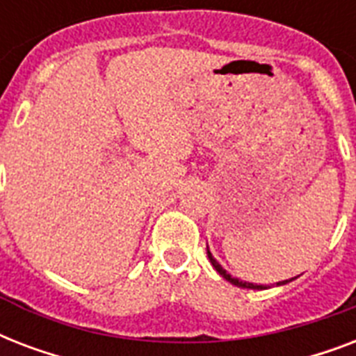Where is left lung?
I'll use <instances>...</instances> for the list:
<instances>
[{
    "instance_id": "left-lung-1",
    "label": "left lung",
    "mask_w": 356,
    "mask_h": 356,
    "mask_svg": "<svg viewBox=\"0 0 356 356\" xmlns=\"http://www.w3.org/2000/svg\"><path fill=\"white\" fill-rule=\"evenodd\" d=\"M207 254H209V260H211V264L214 266V270H216L218 273H220V275H222L223 279H225V281H229V282H231V284H234V286H238V288H253V290H264V288H266L264 284H253V282L240 281V279H236V277L229 275L227 271H225L222 268V264H220V262H218V260L214 259V257H212V253H211V251H209V248H207ZM290 281H292V279H290ZM290 281L277 282V284H286V282H290Z\"/></svg>"
}]
</instances>
